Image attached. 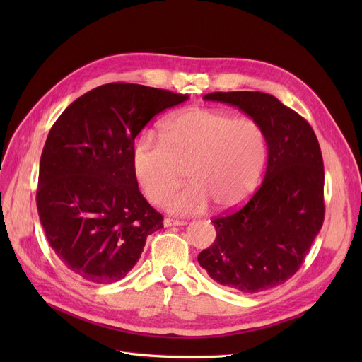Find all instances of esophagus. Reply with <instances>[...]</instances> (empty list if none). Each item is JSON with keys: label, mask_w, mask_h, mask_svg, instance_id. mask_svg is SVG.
Segmentation results:
<instances>
[{"label": "esophagus", "mask_w": 362, "mask_h": 362, "mask_svg": "<svg viewBox=\"0 0 362 362\" xmlns=\"http://www.w3.org/2000/svg\"><path fill=\"white\" fill-rule=\"evenodd\" d=\"M163 225L166 226V228H169V226H182V225H185V222L184 221H173V218L166 217L163 221Z\"/></svg>", "instance_id": "1"}]
</instances>
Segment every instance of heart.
I'll return each instance as SVG.
<instances>
[{"mask_svg": "<svg viewBox=\"0 0 362 362\" xmlns=\"http://www.w3.org/2000/svg\"><path fill=\"white\" fill-rule=\"evenodd\" d=\"M163 139L141 134L133 151V170L151 202L184 181L192 184L169 194L164 206L177 214H198L210 202L234 210L255 192L267 161V136L250 117L192 108L163 124Z\"/></svg>", "mask_w": 362, "mask_h": 362, "instance_id": "b5f03b06", "label": "heart"}]
</instances>
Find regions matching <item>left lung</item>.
<instances>
[{
	"label": "left lung",
	"mask_w": 362,
	"mask_h": 362,
	"mask_svg": "<svg viewBox=\"0 0 362 362\" xmlns=\"http://www.w3.org/2000/svg\"><path fill=\"white\" fill-rule=\"evenodd\" d=\"M206 101L237 107L264 128L267 169L240 210L216 217L214 243L198 255L221 286L259 293L299 270L325 218V170L311 125L278 98L262 92H213Z\"/></svg>",
	"instance_id": "obj_1"
}]
</instances>
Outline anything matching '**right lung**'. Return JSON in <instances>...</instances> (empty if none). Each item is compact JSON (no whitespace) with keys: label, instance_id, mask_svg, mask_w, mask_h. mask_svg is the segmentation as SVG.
Here are the masks:
<instances>
[{"label":"right lung","instance_id":"obj_1","mask_svg":"<svg viewBox=\"0 0 362 362\" xmlns=\"http://www.w3.org/2000/svg\"><path fill=\"white\" fill-rule=\"evenodd\" d=\"M187 95L110 83L75 100L42 151L36 193L49 246L74 275L93 284L122 279L163 217L139 190L134 139L156 115Z\"/></svg>","mask_w":362,"mask_h":362}]
</instances>
